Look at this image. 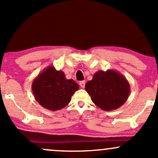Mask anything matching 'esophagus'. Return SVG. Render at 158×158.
I'll list each match as a JSON object with an SVG mask.
<instances>
[{
    "label": "esophagus",
    "mask_w": 158,
    "mask_h": 158,
    "mask_svg": "<svg viewBox=\"0 0 158 158\" xmlns=\"http://www.w3.org/2000/svg\"><path fill=\"white\" fill-rule=\"evenodd\" d=\"M79 85H80L81 88H84L85 86V81H81L80 82H79Z\"/></svg>",
    "instance_id": "1"
}]
</instances>
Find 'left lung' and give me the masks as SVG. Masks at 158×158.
I'll list each match as a JSON object with an SVG mask.
<instances>
[{"instance_id": "obj_1", "label": "left lung", "mask_w": 158, "mask_h": 158, "mask_svg": "<svg viewBox=\"0 0 158 158\" xmlns=\"http://www.w3.org/2000/svg\"><path fill=\"white\" fill-rule=\"evenodd\" d=\"M92 102L103 110L119 108L126 102L131 90L126 78L114 70H99L85 85Z\"/></svg>"}]
</instances>
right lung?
<instances>
[{"label": "right lung", "instance_id": "right-lung-1", "mask_svg": "<svg viewBox=\"0 0 158 158\" xmlns=\"http://www.w3.org/2000/svg\"><path fill=\"white\" fill-rule=\"evenodd\" d=\"M79 88L76 81L67 79L62 70H56L52 65L39 73L32 84L35 100L50 110H61L68 106Z\"/></svg>", "mask_w": 158, "mask_h": 158}]
</instances>
